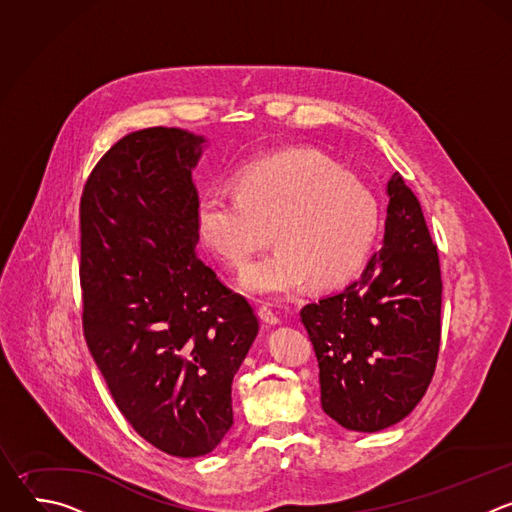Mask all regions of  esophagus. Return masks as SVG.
<instances>
[{
  "mask_svg": "<svg viewBox=\"0 0 512 512\" xmlns=\"http://www.w3.org/2000/svg\"><path fill=\"white\" fill-rule=\"evenodd\" d=\"M259 318L265 322V324H279V314L269 306V304H263L259 306Z\"/></svg>",
  "mask_w": 512,
  "mask_h": 512,
  "instance_id": "34e87169",
  "label": "esophagus"
}]
</instances>
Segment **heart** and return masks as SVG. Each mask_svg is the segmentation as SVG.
<instances>
[{
	"label": "heart",
	"mask_w": 512,
	"mask_h": 512,
	"mask_svg": "<svg viewBox=\"0 0 512 512\" xmlns=\"http://www.w3.org/2000/svg\"><path fill=\"white\" fill-rule=\"evenodd\" d=\"M381 210L375 192L314 150H289L253 162L239 190H208L196 208L198 235L221 261L243 267L271 237L273 253L249 265L251 294L289 296L332 287L367 261Z\"/></svg>",
	"instance_id": "heart-1"
}]
</instances>
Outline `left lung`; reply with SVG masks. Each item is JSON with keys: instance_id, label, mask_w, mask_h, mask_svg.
Wrapping results in <instances>:
<instances>
[{"instance_id": "obj_1", "label": "left lung", "mask_w": 512, "mask_h": 512, "mask_svg": "<svg viewBox=\"0 0 512 512\" xmlns=\"http://www.w3.org/2000/svg\"><path fill=\"white\" fill-rule=\"evenodd\" d=\"M383 247L358 279L302 308L320 367L322 409L381 431L425 395L442 338V271L417 196L395 172Z\"/></svg>"}]
</instances>
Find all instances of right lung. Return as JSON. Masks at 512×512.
Instances as JSON below:
<instances>
[{"mask_svg":"<svg viewBox=\"0 0 512 512\" xmlns=\"http://www.w3.org/2000/svg\"><path fill=\"white\" fill-rule=\"evenodd\" d=\"M202 141L131 131L81 196L87 346L129 425L178 458L212 452L231 429L233 377L259 332L247 298L196 255Z\"/></svg>","mask_w":512,"mask_h":512,"instance_id":"1","label":"right lung"}]
</instances>
